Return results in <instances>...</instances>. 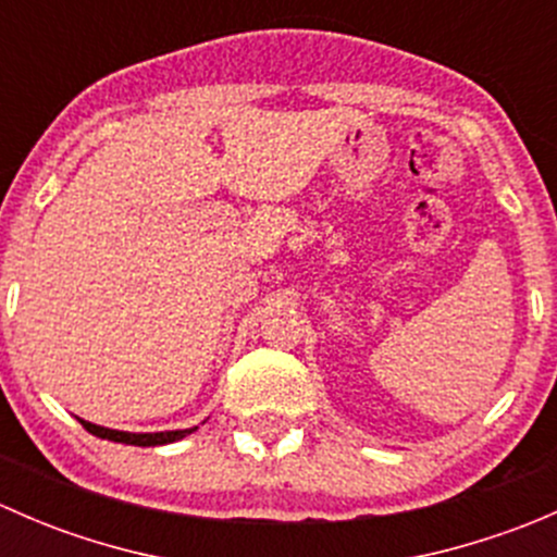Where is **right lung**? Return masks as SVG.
I'll return each instance as SVG.
<instances>
[{
	"label": "right lung",
	"mask_w": 557,
	"mask_h": 557,
	"mask_svg": "<svg viewBox=\"0 0 557 557\" xmlns=\"http://www.w3.org/2000/svg\"><path fill=\"white\" fill-rule=\"evenodd\" d=\"M83 423V429L88 434L99 436V440H110V442H121V445H134V447H159V445H172V442L183 440V436L194 434L199 425L194 429H177V431H156V434H134V431H115V429H104V425L88 423V420L77 418Z\"/></svg>",
	"instance_id": "add662e5"
}]
</instances>
